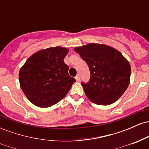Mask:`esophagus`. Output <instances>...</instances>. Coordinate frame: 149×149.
I'll return each instance as SVG.
<instances>
[{"mask_svg": "<svg viewBox=\"0 0 149 149\" xmlns=\"http://www.w3.org/2000/svg\"><path fill=\"white\" fill-rule=\"evenodd\" d=\"M75 78H76V80H77V81H79V80H80V76H79V75H77V76L75 77Z\"/></svg>", "mask_w": 149, "mask_h": 149, "instance_id": "34e87169", "label": "esophagus"}]
</instances>
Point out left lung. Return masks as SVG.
I'll return each instance as SVG.
<instances>
[{
    "label": "left lung",
    "mask_w": 149,
    "mask_h": 149,
    "mask_svg": "<svg viewBox=\"0 0 149 149\" xmlns=\"http://www.w3.org/2000/svg\"><path fill=\"white\" fill-rule=\"evenodd\" d=\"M74 50L88 64L90 78L82 81L85 95L98 105H109L123 95L130 83V63L117 49L110 46L90 43Z\"/></svg>",
    "instance_id": "obj_1"
}]
</instances>
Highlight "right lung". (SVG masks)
Wrapping results in <instances>:
<instances>
[{
    "mask_svg": "<svg viewBox=\"0 0 149 149\" xmlns=\"http://www.w3.org/2000/svg\"><path fill=\"white\" fill-rule=\"evenodd\" d=\"M66 48L49 47L36 52L27 59L19 73L20 86L29 100L46 108L66 96L76 79L69 76L64 59Z\"/></svg>",
    "mask_w": 149,
    "mask_h": 149,
    "instance_id": "right-lung-1",
    "label": "right lung"
}]
</instances>
